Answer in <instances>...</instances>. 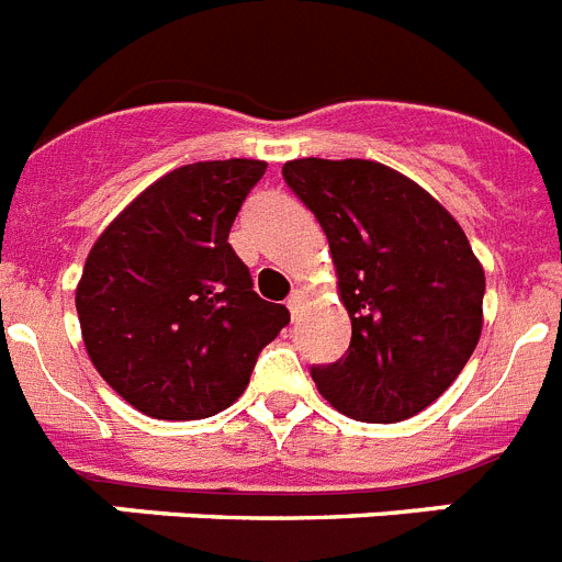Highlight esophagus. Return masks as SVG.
Instances as JSON below:
<instances>
[{
  "instance_id": "esophagus-1",
  "label": "esophagus",
  "mask_w": 562,
  "mask_h": 562,
  "mask_svg": "<svg viewBox=\"0 0 562 562\" xmlns=\"http://www.w3.org/2000/svg\"><path fill=\"white\" fill-rule=\"evenodd\" d=\"M301 301H304V292L301 290H292V295L286 297V310H290L292 317H295L297 310H301Z\"/></svg>"
}]
</instances>
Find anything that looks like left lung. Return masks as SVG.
I'll return each mask as SVG.
<instances>
[{"label":"left lung","mask_w":562,"mask_h":562,"mask_svg":"<svg viewBox=\"0 0 562 562\" xmlns=\"http://www.w3.org/2000/svg\"><path fill=\"white\" fill-rule=\"evenodd\" d=\"M286 186L329 238L349 351L312 366L317 391L360 422H402L461 374L481 337L484 270L459 222L405 173L304 157Z\"/></svg>","instance_id":"left-lung-1"}]
</instances>
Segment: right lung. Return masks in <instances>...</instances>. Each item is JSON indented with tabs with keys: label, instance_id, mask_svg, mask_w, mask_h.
<instances>
[{
	"label": "right lung",
	"instance_id": "add662e5",
	"mask_svg": "<svg viewBox=\"0 0 562 562\" xmlns=\"http://www.w3.org/2000/svg\"><path fill=\"white\" fill-rule=\"evenodd\" d=\"M261 160L173 168L98 236L76 290L87 355L132 408L205 419L245 394L290 312L252 292L231 227Z\"/></svg>",
	"mask_w": 562,
	"mask_h": 562
}]
</instances>
